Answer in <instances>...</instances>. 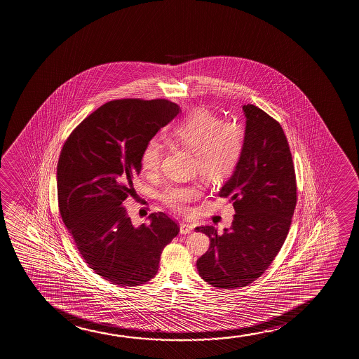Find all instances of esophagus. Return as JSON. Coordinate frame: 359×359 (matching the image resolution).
<instances>
[{
	"label": "esophagus",
	"mask_w": 359,
	"mask_h": 359,
	"mask_svg": "<svg viewBox=\"0 0 359 359\" xmlns=\"http://www.w3.org/2000/svg\"><path fill=\"white\" fill-rule=\"evenodd\" d=\"M194 231V226L190 224V223H187V222H182L180 223V233L182 234H190Z\"/></svg>",
	"instance_id": "obj_1"
}]
</instances>
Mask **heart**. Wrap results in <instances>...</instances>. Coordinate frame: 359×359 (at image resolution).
<instances>
[{"mask_svg":"<svg viewBox=\"0 0 359 359\" xmlns=\"http://www.w3.org/2000/svg\"><path fill=\"white\" fill-rule=\"evenodd\" d=\"M175 142L195 153V167L210 182H226L236 172L246 148V130L236 121H223L205 108L194 109L172 128ZM164 148L157 138H151L141 153V168L154 175L162 165ZM200 184H172L163 190V202L177 212H187L189 205L201 196Z\"/></svg>","mask_w":359,"mask_h":359,"instance_id":"obj_1","label":"heart"}]
</instances>
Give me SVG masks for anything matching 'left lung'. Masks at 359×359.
Returning a JSON list of instances; mask_svg holds the SVG:
<instances>
[{
	"mask_svg": "<svg viewBox=\"0 0 359 359\" xmlns=\"http://www.w3.org/2000/svg\"><path fill=\"white\" fill-rule=\"evenodd\" d=\"M246 148L219 197L236 210L229 229L196 228L211 244L197 260L198 275L217 288L252 283L275 260L290 231L297 205V182L290 144L278 121L252 104L243 107Z\"/></svg>",
	"mask_w": 359,
	"mask_h": 359,
	"instance_id": "left-lung-1",
	"label": "left lung"
}]
</instances>
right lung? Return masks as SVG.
<instances>
[{
  "mask_svg": "<svg viewBox=\"0 0 359 359\" xmlns=\"http://www.w3.org/2000/svg\"><path fill=\"white\" fill-rule=\"evenodd\" d=\"M179 113L165 99L111 100L74 128L60 153V215L86 264L113 285L152 280L180 231L163 212L135 226L123 206L133 197L144 144Z\"/></svg>",
  "mask_w": 359,
  "mask_h": 359,
  "instance_id": "right-lung-1",
  "label": "right lung"
}]
</instances>
